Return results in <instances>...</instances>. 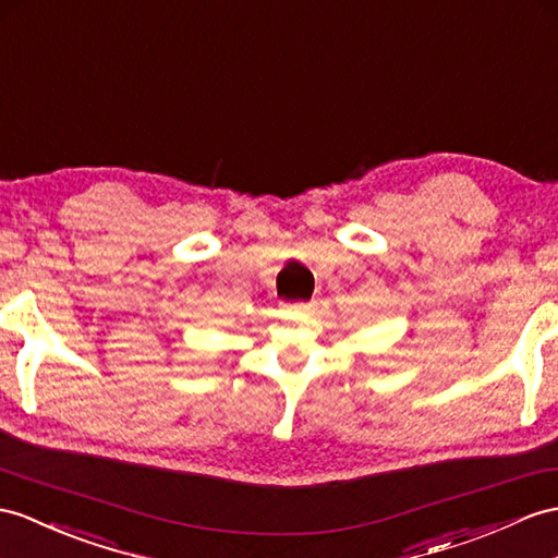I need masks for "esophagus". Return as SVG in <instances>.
<instances>
[{
  "label": "esophagus",
  "mask_w": 558,
  "mask_h": 558,
  "mask_svg": "<svg viewBox=\"0 0 558 558\" xmlns=\"http://www.w3.org/2000/svg\"><path fill=\"white\" fill-rule=\"evenodd\" d=\"M291 310L298 312V315H310V312L315 310V303H295V305H291Z\"/></svg>",
  "instance_id": "1"
}]
</instances>
